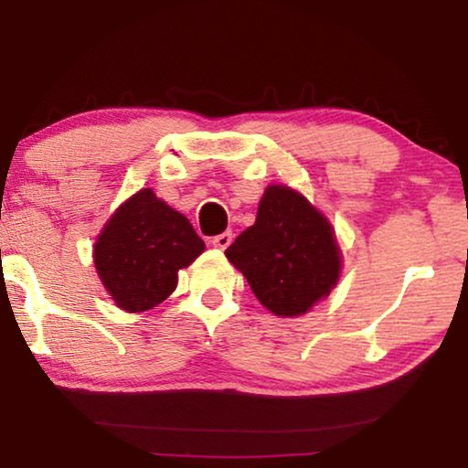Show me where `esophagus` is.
I'll return each instance as SVG.
<instances>
[{"mask_svg":"<svg viewBox=\"0 0 468 468\" xmlns=\"http://www.w3.org/2000/svg\"><path fill=\"white\" fill-rule=\"evenodd\" d=\"M232 239H234V234L228 229V232H221V234L213 236V240H210V242H213L215 249H228L229 245H232Z\"/></svg>","mask_w":468,"mask_h":468,"instance_id":"34e87169","label":"esophagus"}]
</instances>
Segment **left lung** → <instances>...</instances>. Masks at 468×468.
I'll use <instances>...</instances> for the list:
<instances>
[{"mask_svg":"<svg viewBox=\"0 0 468 468\" xmlns=\"http://www.w3.org/2000/svg\"><path fill=\"white\" fill-rule=\"evenodd\" d=\"M226 258L245 274L255 298L281 317L304 315L341 274L330 221L285 185L266 187L255 223L226 249Z\"/></svg>","mask_w":468,"mask_h":468,"instance_id":"obj_1","label":"left lung"}]
</instances>
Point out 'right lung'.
Returning <instances> with one entry per match:
<instances>
[{
	"label": "right lung",
	"instance_id": "right-lung-1",
	"mask_svg": "<svg viewBox=\"0 0 468 468\" xmlns=\"http://www.w3.org/2000/svg\"><path fill=\"white\" fill-rule=\"evenodd\" d=\"M204 251L185 215L140 189L114 210L93 247L98 274L119 309L149 311L175 292L178 271Z\"/></svg>",
	"mask_w": 468,
	"mask_h": 468
}]
</instances>
